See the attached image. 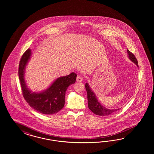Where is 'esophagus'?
I'll list each match as a JSON object with an SVG mask.
<instances>
[{
	"mask_svg": "<svg viewBox=\"0 0 154 154\" xmlns=\"http://www.w3.org/2000/svg\"><path fill=\"white\" fill-rule=\"evenodd\" d=\"M76 80H77V82H82V81H83V79H82V77H81V76H77V79H76Z\"/></svg>",
	"mask_w": 154,
	"mask_h": 154,
	"instance_id": "1",
	"label": "esophagus"
}]
</instances>
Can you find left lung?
<instances>
[{"label":"left lung","mask_w":154,"mask_h":154,"mask_svg":"<svg viewBox=\"0 0 154 154\" xmlns=\"http://www.w3.org/2000/svg\"><path fill=\"white\" fill-rule=\"evenodd\" d=\"M127 52L129 59L132 62H133L135 65L137 66V67H138V61L137 59L135 58L134 55L132 54L131 51H129L128 49L127 50ZM85 88L88 94V107L89 109L93 112L94 114L99 116H108L120 109L119 108L108 109L107 108L104 107L101 104V103H100L98 101L95 94L91 90V88L90 87L88 83H86L85 84Z\"/></svg>","instance_id":"8db88e82"}]
</instances>
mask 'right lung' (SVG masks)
<instances>
[{
    "instance_id": "add662e5",
    "label": "right lung",
    "mask_w": 154,
    "mask_h": 154,
    "mask_svg": "<svg viewBox=\"0 0 154 154\" xmlns=\"http://www.w3.org/2000/svg\"><path fill=\"white\" fill-rule=\"evenodd\" d=\"M32 55L30 48L23 55L20 61L19 77L23 97L31 107L46 115H53L60 111L65 104V96L68 88L75 84L77 75L72 72L68 75L56 79L52 84L41 92H32L25 81L26 66Z\"/></svg>"
}]
</instances>
